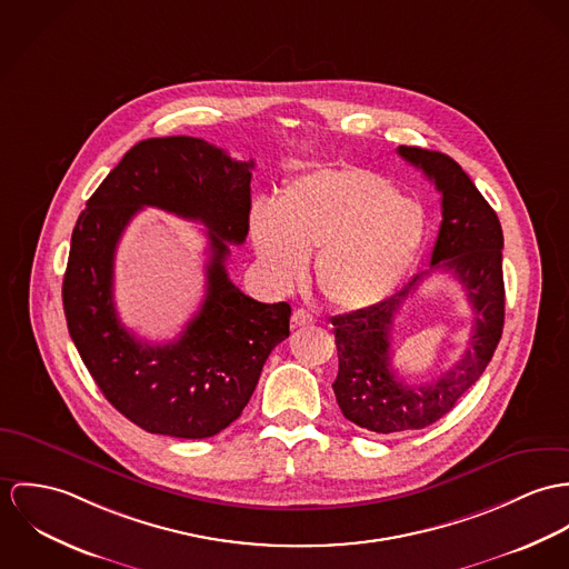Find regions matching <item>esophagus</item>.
<instances>
[{
    "instance_id": "obj_1",
    "label": "esophagus",
    "mask_w": 569,
    "mask_h": 569,
    "mask_svg": "<svg viewBox=\"0 0 569 569\" xmlns=\"http://www.w3.org/2000/svg\"><path fill=\"white\" fill-rule=\"evenodd\" d=\"M312 322H315V316L310 315L308 310H295L292 327H306V325H312Z\"/></svg>"
}]
</instances>
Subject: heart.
Segmentation results:
<instances>
[{
	"label": "heart",
	"mask_w": 569,
	"mask_h": 569,
	"mask_svg": "<svg viewBox=\"0 0 569 569\" xmlns=\"http://www.w3.org/2000/svg\"><path fill=\"white\" fill-rule=\"evenodd\" d=\"M251 236L274 286L299 283L315 253L320 295L340 310H367L388 299L415 266L426 213L376 172L329 166L295 177L277 204L254 202Z\"/></svg>",
	"instance_id": "1"
}]
</instances>
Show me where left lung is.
I'll list each match as a JSON object with an SVG mask.
<instances>
[{"label": "left lung", "mask_w": 569, "mask_h": 569, "mask_svg": "<svg viewBox=\"0 0 569 569\" xmlns=\"http://www.w3.org/2000/svg\"><path fill=\"white\" fill-rule=\"evenodd\" d=\"M397 152L441 191L442 222L430 270L412 277L397 295L373 308L333 316L338 349L336 401L342 415L378 435L423 430L445 417L485 373L505 327V236L498 213L467 172L447 154L399 146ZM437 269L451 271L477 315L470 349L441 379L412 387L393 376L389 353L391 318L416 286Z\"/></svg>", "instance_id": "left-lung-1"}]
</instances>
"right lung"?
<instances>
[{"label":"right lung","instance_id":"right-lung-1","mask_svg":"<svg viewBox=\"0 0 569 569\" xmlns=\"http://www.w3.org/2000/svg\"><path fill=\"white\" fill-rule=\"evenodd\" d=\"M253 161L196 137L134 143L87 200L63 279L69 336L109 403L150 435L209 439L249 403L270 351L290 336V306L259 303L227 274L229 244L249 236ZM157 206L208 227L206 301L172 343L150 346L119 322L112 261L131 216Z\"/></svg>","mask_w":569,"mask_h":569}]
</instances>
